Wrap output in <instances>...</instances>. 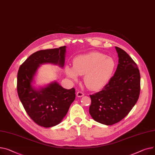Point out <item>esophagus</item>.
<instances>
[{
    "label": "esophagus",
    "mask_w": 155,
    "mask_h": 155,
    "mask_svg": "<svg viewBox=\"0 0 155 155\" xmlns=\"http://www.w3.org/2000/svg\"><path fill=\"white\" fill-rule=\"evenodd\" d=\"M76 96H77V97H83L84 96V93L83 92H81V91H78L76 93Z\"/></svg>",
    "instance_id": "34e87169"
}]
</instances>
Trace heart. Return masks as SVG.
Here are the masks:
<instances>
[{
  "label": "heart",
  "mask_w": 155,
  "mask_h": 155,
  "mask_svg": "<svg viewBox=\"0 0 155 155\" xmlns=\"http://www.w3.org/2000/svg\"><path fill=\"white\" fill-rule=\"evenodd\" d=\"M116 66L115 59L106 54L91 52L76 57L73 66H66V76L75 81L78 75H84V83L90 90H97L106 85L112 78Z\"/></svg>",
  "instance_id": "obj_1"
}]
</instances>
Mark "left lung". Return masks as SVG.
Wrapping results in <instances>:
<instances>
[{"mask_svg":"<svg viewBox=\"0 0 155 155\" xmlns=\"http://www.w3.org/2000/svg\"><path fill=\"white\" fill-rule=\"evenodd\" d=\"M115 49L119 59L114 76L101 91L90 95L89 114L94 120L106 125L114 124L128 115L140 93L137 65L124 50Z\"/></svg>","mask_w":155,"mask_h":155,"instance_id":"8db88e82","label":"left lung"}]
</instances>
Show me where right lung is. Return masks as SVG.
I'll return each instance as SVG.
<instances>
[{
	"instance_id": "1",
	"label": "right lung",
	"mask_w": 155,
	"mask_h": 155,
	"mask_svg": "<svg viewBox=\"0 0 155 155\" xmlns=\"http://www.w3.org/2000/svg\"><path fill=\"white\" fill-rule=\"evenodd\" d=\"M66 46L35 52L20 66L17 73V93L27 113L38 125L50 128L59 124L74 101L75 89L63 88L57 81L35 88V76L44 64L63 68Z\"/></svg>"
}]
</instances>
